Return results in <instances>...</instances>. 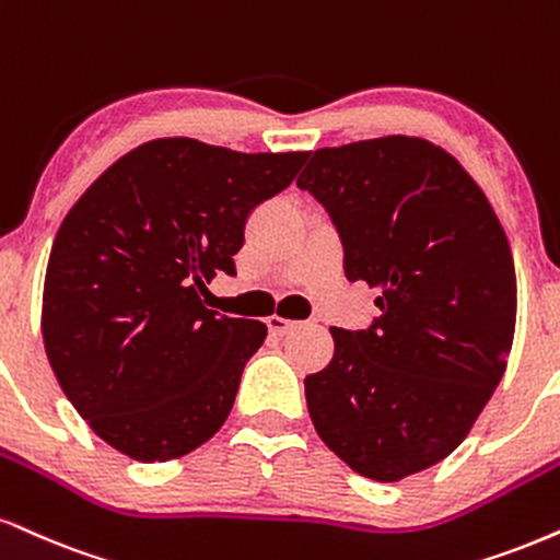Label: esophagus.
Returning <instances> with one entry per match:
<instances>
[{"instance_id": "esophagus-1", "label": "esophagus", "mask_w": 560, "mask_h": 560, "mask_svg": "<svg viewBox=\"0 0 560 560\" xmlns=\"http://www.w3.org/2000/svg\"><path fill=\"white\" fill-rule=\"evenodd\" d=\"M266 323H268V331L276 334V336H284V334L292 331L294 326H298V323L284 318V315H271V318H268Z\"/></svg>"}]
</instances>
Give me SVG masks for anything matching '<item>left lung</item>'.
Here are the masks:
<instances>
[{"label": "left lung", "instance_id": "obj_1", "mask_svg": "<svg viewBox=\"0 0 560 560\" xmlns=\"http://www.w3.org/2000/svg\"><path fill=\"white\" fill-rule=\"evenodd\" d=\"M298 187L331 213L349 281L378 289L368 331L331 328L305 378L320 441L357 475L399 482L443 462L509 365L516 271L469 172L430 140H360L313 153Z\"/></svg>", "mask_w": 560, "mask_h": 560}]
</instances>
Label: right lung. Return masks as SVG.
I'll use <instances>...</instances> for the list:
<instances>
[{
    "label": "right lung",
    "mask_w": 560,
    "mask_h": 560,
    "mask_svg": "<svg viewBox=\"0 0 560 560\" xmlns=\"http://www.w3.org/2000/svg\"><path fill=\"white\" fill-rule=\"evenodd\" d=\"M310 153H240L159 138L117 159L65 215L42 336L65 396L135 462H172L219 433L266 323L208 310L245 224Z\"/></svg>",
    "instance_id": "obj_1"
}]
</instances>
